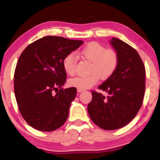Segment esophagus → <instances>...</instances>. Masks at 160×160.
<instances>
[{
  "label": "esophagus",
  "instance_id": "34e87169",
  "mask_svg": "<svg viewBox=\"0 0 160 160\" xmlns=\"http://www.w3.org/2000/svg\"><path fill=\"white\" fill-rule=\"evenodd\" d=\"M84 89H77V92H84Z\"/></svg>",
  "mask_w": 160,
  "mask_h": 160
}]
</instances>
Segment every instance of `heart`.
Returning a JSON list of instances; mask_svg holds the SVG:
<instances>
[{
    "instance_id": "obj_1",
    "label": "heart",
    "mask_w": 160,
    "mask_h": 160,
    "mask_svg": "<svg viewBox=\"0 0 160 160\" xmlns=\"http://www.w3.org/2000/svg\"><path fill=\"white\" fill-rule=\"evenodd\" d=\"M82 57L92 64L89 68V73L87 76H78L70 78L68 84L77 89H86L97 84L100 76L106 79L114 73L118 66L119 57L113 49H106L103 46L96 42H91L85 46L80 51ZM76 58L73 54H69L62 62L65 71L69 75H73L76 68Z\"/></svg>"
}]
</instances>
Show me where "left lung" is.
Returning <instances> with one entry per match:
<instances>
[{
    "label": "left lung",
    "mask_w": 160,
    "mask_h": 160,
    "mask_svg": "<svg viewBox=\"0 0 160 160\" xmlns=\"http://www.w3.org/2000/svg\"><path fill=\"white\" fill-rule=\"evenodd\" d=\"M110 43L119 57L114 73L98 87L108 96L92 91L88 104L89 117L106 130L123 128L134 119L141 108L145 93L146 70L136 50L117 38Z\"/></svg>",
    "instance_id": "obj_1"
}]
</instances>
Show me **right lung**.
Segmentation results:
<instances>
[{
    "mask_svg": "<svg viewBox=\"0 0 160 160\" xmlns=\"http://www.w3.org/2000/svg\"><path fill=\"white\" fill-rule=\"evenodd\" d=\"M82 43L48 36L30 43L21 54L14 72V94L21 115L32 128L51 132L66 122L77 91L75 87L56 89L66 81L63 60Z\"/></svg>",
    "mask_w": 160,
    "mask_h": 160,
    "instance_id": "1",
    "label": "right lung"
}]
</instances>
